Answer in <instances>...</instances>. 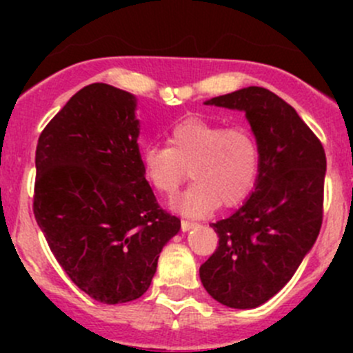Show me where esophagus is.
Masks as SVG:
<instances>
[{"label": "esophagus", "instance_id": "1", "mask_svg": "<svg viewBox=\"0 0 353 353\" xmlns=\"http://www.w3.org/2000/svg\"><path fill=\"white\" fill-rule=\"evenodd\" d=\"M194 227H198V223L191 222V220H183V222H181V229H183V232H188V230L194 229Z\"/></svg>", "mask_w": 353, "mask_h": 353}]
</instances>
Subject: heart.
Masks as SVG:
<instances>
[{"instance_id": "obj_1", "label": "heart", "mask_w": 353, "mask_h": 353, "mask_svg": "<svg viewBox=\"0 0 353 353\" xmlns=\"http://www.w3.org/2000/svg\"><path fill=\"white\" fill-rule=\"evenodd\" d=\"M259 145L245 126L225 128L203 117H188L169 131V147L148 145L141 167L150 186L172 196L184 179L194 184L176 201L188 215H206L216 206L241 205L259 174Z\"/></svg>"}]
</instances>
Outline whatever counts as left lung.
<instances>
[{
	"instance_id": "left-lung-1",
	"label": "left lung",
	"mask_w": 353,
	"mask_h": 353,
	"mask_svg": "<svg viewBox=\"0 0 353 353\" xmlns=\"http://www.w3.org/2000/svg\"><path fill=\"white\" fill-rule=\"evenodd\" d=\"M205 104L243 110L261 159L251 196L229 219L212 223L219 245L199 266V279L220 304L254 309L287 285L318 239L325 148L290 104L263 87Z\"/></svg>"
}]
</instances>
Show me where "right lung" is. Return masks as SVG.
Listing matches in <instances>:
<instances>
[{
    "instance_id": "1",
    "label": "right lung",
    "mask_w": 353,
    "mask_h": 353,
    "mask_svg": "<svg viewBox=\"0 0 353 353\" xmlns=\"http://www.w3.org/2000/svg\"><path fill=\"white\" fill-rule=\"evenodd\" d=\"M134 109L130 92L87 85L35 150V220L71 282L102 304L141 297L181 229L145 179Z\"/></svg>"
}]
</instances>
